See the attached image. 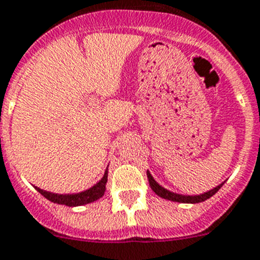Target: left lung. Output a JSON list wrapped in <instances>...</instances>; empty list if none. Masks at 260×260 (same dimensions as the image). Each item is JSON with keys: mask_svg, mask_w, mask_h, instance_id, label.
I'll list each match as a JSON object with an SVG mask.
<instances>
[{"mask_svg": "<svg viewBox=\"0 0 260 260\" xmlns=\"http://www.w3.org/2000/svg\"><path fill=\"white\" fill-rule=\"evenodd\" d=\"M146 175H148L149 186H150V188H152L153 191L159 196V198L170 200V202L186 203V204H196V203H202V202H205V200H208V199L212 198V196H213L214 193L217 192L218 189L222 187V184L225 183V182H222V183H220L218 186L214 187V188L209 189V191H207V192L199 193V195H183V193L173 192V191H170V189L162 187L161 184L158 183L157 180L153 178V175L150 174V171L149 170H146Z\"/></svg>", "mask_w": 260, "mask_h": 260, "instance_id": "8db88e82", "label": "left lung"}]
</instances>
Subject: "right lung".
Here are the masks:
<instances>
[{
    "mask_svg": "<svg viewBox=\"0 0 260 260\" xmlns=\"http://www.w3.org/2000/svg\"><path fill=\"white\" fill-rule=\"evenodd\" d=\"M108 178V168L106 169L103 177L96 182L95 184L90 188L81 191L77 193H55L49 192L46 189H42L39 187H35L36 191L42 193L46 199H48L49 202L56 203V204L67 205V207H80V205L89 204V203L95 202L98 199L102 198L106 192V184H107Z\"/></svg>",
    "mask_w": 260,
    "mask_h": 260,
    "instance_id": "obj_1",
    "label": "right lung"
}]
</instances>
